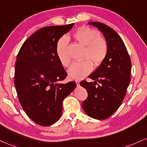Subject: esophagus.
Returning <instances> with one entry per match:
<instances>
[{
  "label": "esophagus",
  "instance_id": "obj_1",
  "mask_svg": "<svg viewBox=\"0 0 147 147\" xmlns=\"http://www.w3.org/2000/svg\"><path fill=\"white\" fill-rule=\"evenodd\" d=\"M75 82H76V84H77V86H79V85H80V81H79V80H76Z\"/></svg>",
  "mask_w": 147,
  "mask_h": 147
}]
</instances>
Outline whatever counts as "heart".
<instances>
[{
  "mask_svg": "<svg viewBox=\"0 0 147 147\" xmlns=\"http://www.w3.org/2000/svg\"><path fill=\"white\" fill-rule=\"evenodd\" d=\"M73 38L80 44L85 46L83 57L86 58L81 62H74L68 68V73L70 79H81L92 70L93 63L91 60L96 66H100L103 62L107 55L109 46L105 38L99 36V32L96 30L87 26L77 29L73 34ZM68 46V38L63 36L58 40L55 47L57 56L64 66H68L71 61Z\"/></svg>",
  "mask_w": 147,
  "mask_h": 147,
  "instance_id": "b5f03b06",
  "label": "heart"
}]
</instances>
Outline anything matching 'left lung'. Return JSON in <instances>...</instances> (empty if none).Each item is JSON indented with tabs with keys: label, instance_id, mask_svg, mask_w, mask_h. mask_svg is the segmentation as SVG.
<instances>
[{
	"label": "left lung",
	"instance_id": "obj_1",
	"mask_svg": "<svg viewBox=\"0 0 147 147\" xmlns=\"http://www.w3.org/2000/svg\"><path fill=\"white\" fill-rule=\"evenodd\" d=\"M102 32L109 46L105 60L90 78L94 82L81 81L88 93L82 103L85 113L96 119L111 117L121 105L130 82L131 63L125 44L114 30L102 23H89Z\"/></svg>",
	"mask_w": 147,
	"mask_h": 147
}]
</instances>
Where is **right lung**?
<instances>
[{
  "label": "right lung",
  "instance_id": "1",
  "mask_svg": "<svg viewBox=\"0 0 147 147\" xmlns=\"http://www.w3.org/2000/svg\"><path fill=\"white\" fill-rule=\"evenodd\" d=\"M74 24L40 28L24 42L17 55L14 84L22 109L42 126L60 118L62 102L76 87L75 81L60 83L67 73L57 56V42Z\"/></svg>",
  "mask_w": 147,
  "mask_h": 147
}]
</instances>
